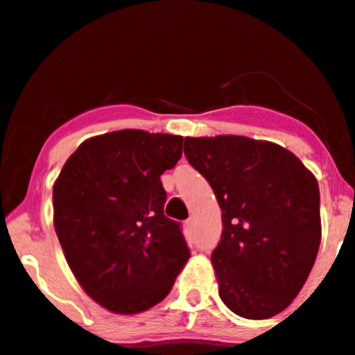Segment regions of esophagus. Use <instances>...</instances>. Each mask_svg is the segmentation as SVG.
Returning a JSON list of instances; mask_svg holds the SVG:
<instances>
[{"instance_id": "esophagus-1", "label": "esophagus", "mask_w": 355, "mask_h": 355, "mask_svg": "<svg viewBox=\"0 0 355 355\" xmlns=\"http://www.w3.org/2000/svg\"><path fill=\"white\" fill-rule=\"evenodd\" d=\"M185 226L189 230H193L195 228V218H193V216H191V218H189V220L185 221Z\"/></svg>"}]
</instances>
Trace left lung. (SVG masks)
Returning <instances> with one entry per match:
<instances>
[{
	"label": "left lung",
	"mask_w": 355,
	"mask_h": 355,
	"mask_svg": "<svg viewBox=\"0 0 355 355\" xmlns=\"http://www.w3.org/2000/svg\"><path fill=\"white\" fill-rule=\"evenodd\" d=\"M183 152L221 208L211 254L221 301L241 318H272L300 294L318 256V180L293 152L241 135L187 137Z\"/></svg>",
	"instance_id": "left-lung-1"
}]
</instances>
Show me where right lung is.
Segmentation results:
<instances>
[{
  "instance_id": "obj_1",
  "label": "right lung",
  "mask_w": 355,
  "mask_h": 355,
  "mask_svg": "<svg viewBox=\"0 0 355 355\" xmlns=\"http://www.w3.org/2000/svg\"><path fill=\"white\" fill-rule=\"evenodd\" d=\"M183 137L117 130L85 140L53 189L54 228L67 264L94 301L115 314L159 304L190 258L166 218L160 175L182 159Z\"/></svg>"
}]
</instances>
